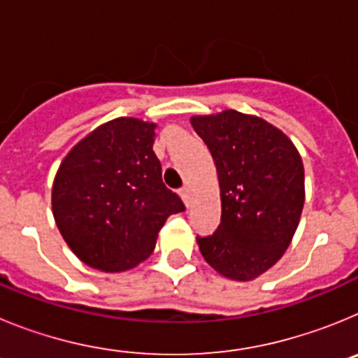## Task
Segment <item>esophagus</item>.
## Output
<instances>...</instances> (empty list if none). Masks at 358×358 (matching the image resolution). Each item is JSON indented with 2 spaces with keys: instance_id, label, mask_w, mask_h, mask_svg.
Wrapping results in <instances>:
<instances>
[{
  "instance_id": "1",
  "label": "esophagus",
  "mask_w": 358,
  "mask_h": 358,
  "mask_svg": "<svg viewBox=\"0 0 358 358\" xmlns=\"http://www.w3.org/2000/svg\"><path fill=\"white\" fill-rule=\"evenodd\" d=\"M179 195H181L182 202H185L186 206H188V204H189V188H188V186H182V188L179 189Z\"/></svg>"
}]
</instances>
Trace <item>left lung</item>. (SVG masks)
Wrapping results in <instances>:
<instances>
[{
    "mask_svg": "<svg viewBox=\"0 0 358 358\" xmlns=\"http://www.w3.org/2000/svg\"><path fill=\"white\" fill-rule=\"evenodd\" d=\"M217 166L222 218L197 236L218 274L251 281L289 249L305 204V169L296 145L273 123L226 109L189 118Z\"/></svg>",
    "mask_w": 358,
    "mask_h": 358,
    "instance_id": "left-lung-1",
    "label": "left lung"
}]
</instances>
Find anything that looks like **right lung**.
<instances>
[{
  "label": "right lung",
  "instance_id": "right-lung-1",
  "mask_svg": "<svg viewBox=\"0 0 358 358\" xmlns=\"http://www.w3.org/2000/svg\"><path fill=\"white\" fill-rule=\"evenodd\" d=\"M157 123L115 118L66 154L52 186V210L78 260L103 273H125L156 248L166 218L185 211L164 186L152 150Z\"/></svg>",
  "mask_w": 358,
  "mask_h": 358
}]
</instances>
